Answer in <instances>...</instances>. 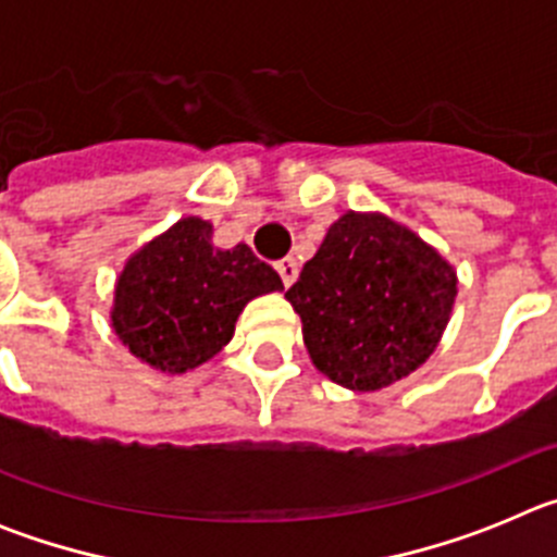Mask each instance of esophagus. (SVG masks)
<instances>
[{
	"mask_svg": "<svg viewBox=\"0 0 557 557\" xmlns=\"http://www.w3.org/2000/svg\"><path fill=\"white\" fill-rule=\"evenodd\" d=\"M275 270H278V275H282L284 287H289V284L298 278V262H295L293 256H287V259H282V262H275Z\"/></svg>",
	"mask_w": 557,
	"mask_h": 557,
	"instance_id": "34e87169",
	"label": "esophagus"
}]
</instances>
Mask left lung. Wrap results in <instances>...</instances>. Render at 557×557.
<instances>
[{
    "instance_id": "1",
    "label": "left lung",
    "mask_w": 557,
    "mask_h": 557,
    "mask_svg": "<svg viewBox=\"0 0 557 557\" xmlns=\"http://www.w3.org/2000/svg\"><path fill=\"white\" fill-rule=\"evenodd\" d=\"M457 275L435 248L382 214H343L304 264L287 301L314 368L348 391L416 371L449 323Z\"/></svg>"
}]
</instances>
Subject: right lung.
Masks as SVG:
<instances>
[{
    "mask_svg": "<svg viewBox=\"0 0 557 557\" xmlns=\"http://www.w3.org/2000/svg\"><path fill=\"white\" fill-rule=\"evenodd\" d=\"M275 289H284L278 273L248 245L214 248L211 223L184 218L127 259L111 323L141 362L184 373L234 337L250 298Z\"/></svg>",
    "mask_w": 557,
    "mask_h": 557,
    "instance_id": "1",
    "label": "right lung"
}]
</instances>
